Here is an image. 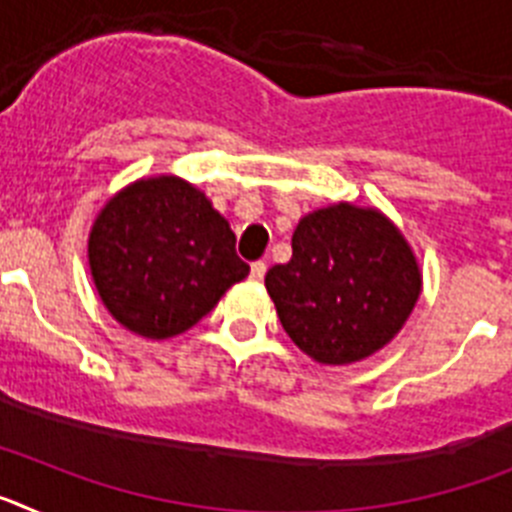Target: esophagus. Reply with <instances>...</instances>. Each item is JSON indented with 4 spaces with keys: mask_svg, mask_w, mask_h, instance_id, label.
<instances>
[{
    "mask_svg": "<svg viewBox=\"0 0 512 512\" xmlns=\"http://www.w3.org/2000/svg\"><path fill=\"white\" fill-rule=\"evenodd\" d=\"M266 274V264L264 261H256V264H251V279L253 282H261Z\"/></svg>",
    "mask_w": 512,
    "mask_h": 512,
    "instance_id": "obj_1",
    "label": "esophagus"
}]
</instances>
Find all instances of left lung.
<instances>
[{
    "label": "left lung",
    "mask_w": 512,
    "mask_h": 512,
    "mask_svg": "<svg viewBox=\"0 0 512 512\" xmlns=\"http://www.w3.org/2000/svg\"><path fill=\"white\" fill-rule=\"evenodd\" d=\"M423 289L415 251L377 207L351 202L300 217L292 259L266 271V292L302 354L328 366L377 354L408 323Z\"/></svg>",
    "instance_id": "8db88e82"
}]
</instances>
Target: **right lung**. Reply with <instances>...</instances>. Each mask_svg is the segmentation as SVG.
Listing matches in <instances>:
<instances>
[{"label": "right lung", "mask_w": 512, "mask_h": 512, "mask_svg": "<svg viewBox=\"0 0 512 512\" xmlns=\"http://www.w3.org/2000/svg\"><path fill=\"white\" fill-rule=\"evenodd\" d=\"M87 256L107 312L151 341L197 325L248 277L228 220L174 174L143 176L112 194L94 217Z\"/></svg>", "instance_id": "obj_1"}]
</instances>
